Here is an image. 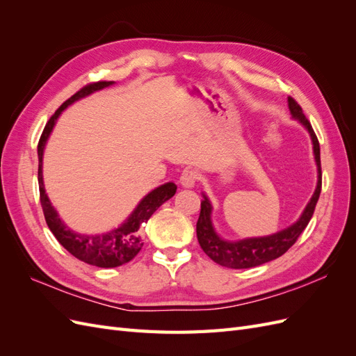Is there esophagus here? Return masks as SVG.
<instances>
[{
	"instance_id": "esophagus-1",
	"label": "esophagus",
	"mask_w": 356,
	"mask_h": 356,
	"mask_svg": "<svg viewBox=\"0 0 356 356\" xmlns=\"http://www.w3.org/2000/svg\"><path fill=\"white\" fill-rule=\"evenodd\" d=\"M199 181V172L195 169H187L182 172L181 175V186L184 188H191L196 186V182Z\"/></svg>"
}]
</instances>
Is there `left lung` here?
<instances>
[{
    "mask_svg": "<svg viewBox=\"0 0 356 356\" xmlns=\"http://www.w3.org/2000/svg\"><path fill=\"white\" fill-rule=\"evenodd\" d=\"M288 108L291 115L296 120L306 127V131L310 135L312 144H314V154L315 161L318 166V182L314 196L310 197L309 203L300 218L289 225V227L268 234L261 236V238H245L239 241H225L221 236L215 232L212 224V204L207 195L203 193V200L200 203V215L196 224V233L200 248L204 251L212 261L220 266L229 267V268H250L268 263L275 260V258L284 255L291 246L296 243L298 236L303 233L307 227V224L314 215L316 202L321 195V186H322V172H321V153H319V143L318 138L312 129L310 122L303 114L301 106L291 98H288Z\"/></svg>",
    "mask_w": 356,
    "mask_h": 356,
    "instance_id": "8db88e82",
    "label": "left lung"
}]
</instances>
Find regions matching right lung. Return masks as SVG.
I'll list each match as a JSON object with an SVG mask.
<instances>
[{
  "mask_svg": "<svg viewBox=\"0 0 356 356\" xmlns=\"http://www.w3.org/2000/svg\"><path fill=\"white\" fill-rule=\"evenodd\" d=\"M114 81H98L92 83L89 86H84L81 90L72 95L70 99L63 102L56 113L50 117L44 131L41 134L40 143H38V184H40V202L44 212V218L49 225L50 232L55 234L58 242L65 248V250L72 254L79 260L96 266V267H118L126 264L135 258V255L141 251L144 245L141 238L143 225L149 220V217L163 204L175 195L177 186L174 182H166L163 186H159L153 191H149L143 200L136 204V208L132 213L118 225V227L99 234H83L71 230L68 225L63 222L59 217L58 211L53 207L49 196L44 190V181H42V156H44V148L47 144V139L56 124V120L62 111L67 108L68 105L74 104L86 96L92 95L93 92H98L101 89L110 88Z\"/></svg>",
  "mask_w": 356,
  "mask_h": 356,
  "instance_id": "right-lung-1",
  "label": "right lung"
}]
</instances>
